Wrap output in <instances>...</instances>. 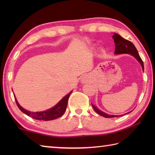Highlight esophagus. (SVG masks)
Listing matches in <instances>:
<instances>
[{"label": "esophagus", "mask_w": 155, "mask_h": 155, "mask_svg": "<svg viewBox=\"0 0 155 155\" xmlns=\"http://www.w3.org/2000/svg\"><path fill=\"white\" fill-rule=\"evenodd\" d=\"M88 81V77H87V76H83V77H82V78H81V82L83 83H87V82Z\"/></svg>", "instance_id": "esophagus-1"}]
</instances>
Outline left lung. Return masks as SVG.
<instances>
[{
	"label": "left lung",
	"instance_id": "1",
	"mask_svg": "<svg viewBox=\"0 0 155 155\" xmlns=\"http://www.w3.org/2000/svg\"><path fill=\"white\" fill-rule=\"evenodd\" d=\"M113 38L114 39V42L115 44V51H114V54H129L135 58L137 60L139 61L141 66H142V68L144 71V64L142 61V59L140 57L139 54V52H138L136 47H134V45L130 41L126 40V39L123 38V37L118 35L117 33H114ZM94 110H95L96 113L99 114L101 116H103L105 118H113V117H118L119 116L118 115H110L108 114L107 113H104V112L100 110L98 108L95 107L94 105L92 104ZM130 113V112H129ZM127 113V114H128Z\"/></svg>",
	"mask_w": 155,
	"mask_h": 155
}]
</instances>
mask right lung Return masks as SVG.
I'll return each mask as SVG.
<instances>
[{
    "label": "right lung",
    "mask_w": 155,
    "mask_h": 155,
    "mask_svg": "<svg viewBox=\"0 0 155 155\" xmlns=\"http://www.w3.org/2000/svg\"><path fill=\"white\" fill-rule=\"evenodd\" d=\"M72 91L70 92V93H69L67 95H66L65 97L62 98L54 107L51 108V109H48L45 111H42V112H36V113L30 112L28 110H25V108H23L21 105L18 104L17 100H16V98H15V96L14 97L15 98L16 104H17L19 109L21 110L22 113H24L25 114L28 115L29 117H32V118H35L36 120H54L56 118L61 117L62 115L64 113L66 109H67L68 99Z\"/></svg>",
    "instance_id": "1"
}]
</instances>
